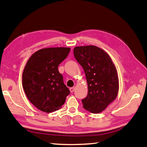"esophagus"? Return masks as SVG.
Returning <instances> with one entry per match:
<instances>
[{"mask_svg": "<svg viewBox=\"0 0 147 147\" xmlns=\"http://www.w3.org/2000/svg\"><path fill=\"white\" fill-rule=\"evenodd\" d=\"M71 92H73L74 91V87H72V88H70L69 89Z\"/></svg>", "mask_w": 147, "mask_h": 147, "instance_id": "1", "label": "esophagus"}]
</instances>
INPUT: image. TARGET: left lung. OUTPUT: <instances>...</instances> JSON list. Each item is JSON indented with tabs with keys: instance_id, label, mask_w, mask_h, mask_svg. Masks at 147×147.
Returning <instances> with one entry per match:
<instances>
[{
	"instance_id": "1",
	"label": "left lung",
	"mask_w": 147,
	"mask_h": 147,
	"mask_svg": "<svg viewBox=\"0 0 147 147\" xmlns=\"http://www.w3.org/2000/svg\"><path fill=\"white\" fill-rule=\"evenodd\" d=\"M74 56L82 67L88 86V93L82 99L83 107L91 113L103 111L117 96L119 78L110 56L93 45L76 47Z\"/></svg>"
}]
</instances>
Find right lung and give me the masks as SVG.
Listing matches in <instances>:
<instances>
[{"label":"right lung","instance_id":"obj_1","mask_svg":"<svg viewBox=\"0 0 147 147\" xmlns=\"http://www.w3.org/2000/svg\"><path fill=\"white\" fill-rule=\"evenodd\" d=\"M69 48H43L33 53L22 73V86L27 98L39 110L50 113L59 109L70 93L64 84L58 66Z\"/></svg>","mask_w":147,"mask_h":147}]
</instances>
